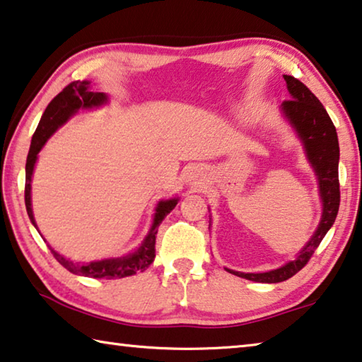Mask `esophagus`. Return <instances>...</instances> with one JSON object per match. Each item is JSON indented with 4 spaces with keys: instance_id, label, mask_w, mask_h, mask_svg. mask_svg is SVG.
Wrapping results in <instances>:
<instances>
[{
    "instance_id": "esophagus-1",
    "label": "esophagus",
    "mask_w": 362,
    "mask_h": 362,
    "mask_svg": "<svg viewBox=\"0 0 362 362\" xmlns=\"http://www.w3.org/2000/svg\"><path fill=\"white\" fill-rule=\"evenodd\" d=\"M190 180H193V185H199V183H202V182H199L198 180V174H194V172H192V174H190Z\"/></svg>"
}]
</instances>
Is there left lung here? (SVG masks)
Returning <instances> with one entry per match:
<instances>
[{
    "label": "left lung",
    "instance_id": "obj_1",
    "mask_svg": "<svg viewBox=\"0 0 362 362\" xmlns=\"http://www.w3.org/2000/svg\"><path fill=\"white\" fill-rule=\"evenodd\" d=\"M291 100L282 103V109L291 125L296 129L300 139L305 143V150L309 163L313 164L315 175L319 179L320 197L324 202L322 221L317 230L309 240L308 245L300 251L295 261L285 264L284 267L262 274H243L227 271L246 280L262 284H277L293 277L311 259L314 251L322 242L325 233L334 226L335 217L340 208V182H338V159H340V146H338L337 130L325 107L305 83L293 76H284Z\"/></svg>",
    "mask_w": 362,
    "mask_h": 362
}]
</instances>
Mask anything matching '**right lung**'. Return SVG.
<instances>
[{"label": "right lung", "mask_w": 362, "mask_h": 362, "mask_svg": "<svg viewBox=\"0 0 362 362\" xmlns=\"http://www.w3.org/2000/svg\"><path fill=\"white\" fill-rule=\"evenodd\" d=\"M90 82H71L66 85L62 91H59L53 100L49 101V105L45 109L40 124L35 130V134L32 136V145L30 151L27 156L25 164V208L27 214L30 217L33 226L37 227L35 219L32 214V203H30V182H32V172L33 165H35L37 154L42 150L45 141L49 139V135L53 132L66 122V120L72 116L74 112H77L80 107H93L100 106L106 101V95L98 93V91H90L88 90ZM177 199H168V202H160L156 208V216H154V222L150 233L146 235L145 242L135 253L124 257H116V259H105V261H96L90 264H78L72 262L71 259H66L64 256L56 253L53 248L51 253L56 257V261L64 266L69 272L85 275V277L91 279H124L129 275H135L136 272H143L150 267V264L154 261V245H156V235L159 223L169 212L175 208Z\"/></svg>", "instance_id": "obj_1"}]
</instances>
